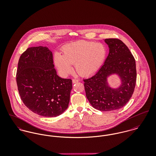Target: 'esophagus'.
Segmentation results:
<instances>
[{"instance_id":"obj_1","label":"esophagus","mask_w":156,"mask_h":156,"mask_svg":"<svg viewBox=\"0 0 156 156\" xmlns=\"http://www.w3.org/2000/svg\"><path fill=\"white\" fill-rule=\"evenodd\" d=\"M78 82H79V80H77V79H73V83H77Z\"/></svg>"}]
</instances>
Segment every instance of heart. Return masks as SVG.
<instances>
[{"label": "heart", "instance_id": "heart-1", "mask_svg": "<svg viewBox=\"0 0 156 156\" xmlns=\"http://www.w3.org/2000/svg\"><path fill=\"white\" fill-rule=\"evenodd\" d=\"M105 46L100 43L79 41L66 45L62 50V55L56 53L54 62L58 69L67 75L73 71L74 65L76 73L82 77L95 73L102 65L106 56Z\"/></svg>", "mask_w": 156, "mask_h": 156}]
</instances>
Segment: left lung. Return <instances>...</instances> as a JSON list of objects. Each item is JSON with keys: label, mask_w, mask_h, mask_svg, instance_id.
Returning a JSON list of instances; mask_svg holds the SVG:
<instances>
[{"label": "left lung", "mask_w": 156, "mask_h": 156, "mask_svg": "<svg viewBox=\"0 0 156 156\" xmlns=\"http://www.w3.org/2000/svg\"><path fill=\"white\" fill-rule=\"evenodd\" d=\"M109 53L104 64L92 77L84 79L86 96L90 104L101 111L119 109L130 100L136 82V62L129 48L116 38L105 39ZM117 73L122 83L118 89H111L108 76Z\"/></svg>", "instance_id": "left-lung-1"}]
</instances>
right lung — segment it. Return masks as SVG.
<instances>
[{"label": "right lung", "mask_w": 156, "mask_h": 156, "mask_svg": "<svg viewBox=\"0 0 156 156\" xmlns=\"http://www.w3.org/2000/svg\"><path fill=\"white\" fill-rule=\"evenodd\" d=\"M16 81L20 98L30 111L45 117H55L67 109L72 80L57 75L52 52L47 47H29L23 53Z\"/></svg>", "instance_id": "1"}]
</instances>
